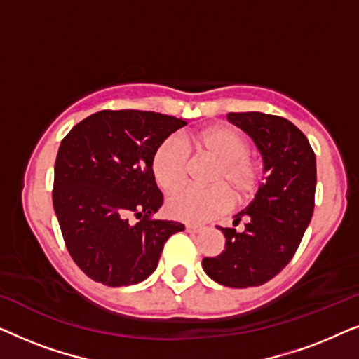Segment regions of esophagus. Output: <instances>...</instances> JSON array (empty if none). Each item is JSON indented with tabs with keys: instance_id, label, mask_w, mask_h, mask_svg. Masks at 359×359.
Returning <instances> with one entry per match:
<instances>
[{
	"instance_id": "obj_1",
	"label": "esophagus",
	"mask_w": 359,
	"mask_h": 359,
	"mask_svg": "<svg viewBox=\"0 0 359 359\" xmlns=\"http://www.w3.org/2000/svg\"><path fill=\"white\" fill-rule=\"evenodd\" d=\"M204 227H201V225H193V224H186V230H188V232H191V233H198V232H201V230H203Z\"/></svg>"
}]
</instances>
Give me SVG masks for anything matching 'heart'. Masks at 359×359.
Segmentation results:
<instances>
[{"label":"heart","mask_w":359,"mask_h":359,"mask_svg":"<svg viewBox=\"0 0 359 359\" xmlns=\"http://www.w3.org/2000/svg\"><path fill=\"white\" fill-rule=\"evenodd\" d=\"M217 161L209 183L212 188H184L166 201V210L173 219L186 222H205L232 209L233 199L247 203L262 184V171L250 156V144L230 127H210L186 139L170 135L156 147L151 156V171L161 189L173 191L188 178L189 150Z\"/></svg>","instance_id":"b5f03b06"}]
</instances>
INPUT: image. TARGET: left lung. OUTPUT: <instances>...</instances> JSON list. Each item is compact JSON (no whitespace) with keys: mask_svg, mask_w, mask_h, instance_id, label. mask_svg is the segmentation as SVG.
<instances>
[{"mask_svg":"<svg viewBox=\"0 0 359 359\" xmlns=\"http://www.w3.org/2000/svg\"><path fill=\"white\" fill-rule=\"evenodd\" d=\"M262 151L264 178L247 209L235 215L245 230L220 227L225 248L204 258L205 274L229 287L262 286L291 262L316 204L317 168L307 137L291 121L263 112H229Z\"/></svg>","mask_w":359,"mask_h":359,"instance_id":"8db88e82","label":"left lung"}]
</instances>
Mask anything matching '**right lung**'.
<instances>
[{
	"label": "right lung",
	"mask_w": 359,
	"mask_h": 359,
	"mask_svg": "<svg viewBox=\"0 0 359 359\" xmlns=\"http://www.w3.org/2000/svg\"><path fill=\"white\" fill-rule=\"evenodd\" d=\"M186 124L160 112L106 109L78 122L62 140L53 209L68 253L93 281L111 287L144 281L166 240L184 230L175 220L154 217L163 194L151 156Z\"/></svg>",
	"instance_id": "add662e5"
}]
</instances>
